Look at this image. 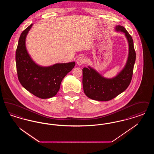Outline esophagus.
<instances>
[{"instance_id": "34e87169", "label": "esophagus", "mask_w": 154, "mask_h": 154, "mask_svg": "<svg viewBox=\"0 0 154 154\" xmlns=\"http://www.w3.org/2000/svg\"><path fill=\"white\" fill-rule=\"evenodd\" d=\"M86 62V59L84 57H79L77 60H76V62H77V64L78 65H82L83 63H85Z\"/></svg>"}]
</instances>
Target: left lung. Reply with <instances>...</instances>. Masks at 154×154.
<instances>
[{
	"instance_id": "1",
	"label": "left lung",
	"mask_w": 154,
	"mask_h": 154,
	"mask_svg": "<svg viewBox=\"0 0 154 154\" xmlns=\"http://www.w3.org/2000/svg\"><path fill=\"white\" fill-rule=\"evenodd\" d=\"M117 31L124 32L129 44L128 58L124 69L112 79L103 77L90 66L82 69V85L85 94L89 98L97 101H109L123 92L132 80L136 60L132 37L124 27L118 25Z\"/></svg>"
}]
</instances>
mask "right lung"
Listing matches in <instances>:
<instances>
[{
    "instance_id": "right-lung-1",
    "label": "right lung",
    "mask_w": 154,
    "mask_h": 154,
    "mask_svg": "<svg viewBox=\"0 0 154 154\" xmlns=\"http://www.w3.org/2000/svg\"><path fill=\"white\" fill-rule=\"evenodd\" d=\"M32 24L21 34L16 50L15 60L18 78L22 87L32 94L41 99L57 95L66 74L75 66V62L57 63L52 66H39L30 58L25 40Z\"/></svg>"
}]
</instances>
